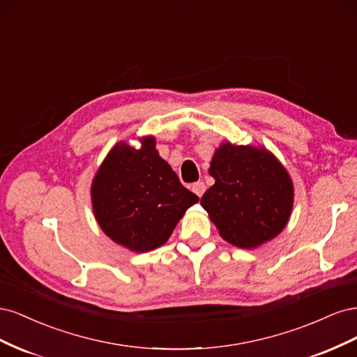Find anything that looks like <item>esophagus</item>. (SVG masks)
Here are the masks:
<instances>
[{
  "instance_id": "obj_1",
  "label": "esophagus",
  "mask_w": 357,
  "mask_h": 357,
  "mask_svg": "<svg viewBox=\"0 0 357 357\" xmlns=\"http://www.w3.org/2000/svg\"><path fill=\"white\" fill-rule=\"evenodd\" d=\"M192 192H193V193H197V195L201 198V197L204 195V192H205V185H204V181H197V183H193V185H192Z\"/></svg>"
}]
</instances>
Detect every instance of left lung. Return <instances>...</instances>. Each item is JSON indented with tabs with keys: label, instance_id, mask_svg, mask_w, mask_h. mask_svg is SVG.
Wrapping results in <instances>:
<instances>
[{
	"label": "left lung",
	"instance_id": "1",
	"mask_svg": "<svg viewBox=\"0 0 357 357\" xmlns=\"http://www.w3.org/2000/svg\"><path fill=\"white\" fill-rule=\"evenodd\" d=\"M208 172L214 185L201 205L225 241L256 248L286 228L294 208V181L268 149L222 143Z\"/></svg>",
	"mask_w": 357,
	"mask_h": 357
}]
</instances>
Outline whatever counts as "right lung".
I'll return each instance as SVG.
<instances>
[{"mask_svg":"<svg viewBox=\"0 0 357 357\" xmlns=\"http://www.w3.org/2000/svg\"><path fill=\"white\" fill-rule=\"evenodd\" d=\"M139 144L113 146L92 180L91 199L104 234L128 250L144 253L164 245L199 198L159 156L153 135L139 138Z\"/></svg>","mask_w":357,"mask_h":357,"instance_id":"obj_1","label":"right lung"}]
</instances>
